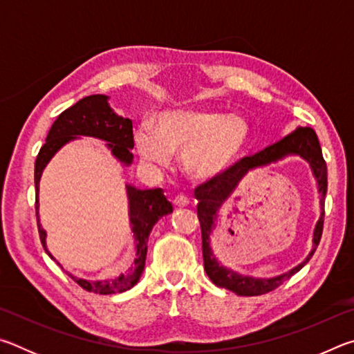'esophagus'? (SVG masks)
Returning a JSON list of instances; mask_svg holds the SVG:
<instances>
[{"label":"esophagus","mask_w":354,"mask_h":354,"mask_svg":"<svg viewBox=\"0 0 354 354\" xmlns=\"http://www.w3.org/2000/svg\"><path fill=\"white\" fill-rule=\"evenodd\" d=\"M173 205H175V207H185L189 205V198L184 195H178L173 198Z\"/></svg>","instance_id":"esophagus-1"}]
</instances>
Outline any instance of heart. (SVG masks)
I'll list each match as a JSON object with an SVG mask.
<instances>
[{
  "mask_svg": "<svg viewBox=\"0 0 354 354\" xmlns=\"http://www.w3.org/2000/svg\"><path fill=\"white\" fill-rule=\"evenodd\" d=\"M248 142V127L237 115L207 109H175L156 117L151 128L136 131L137 153L147 164L167 165L181 151L190 178L212 179L236 162Z\"/></svg>",
  "mask_w": 354,
  "mask_h": 354,
  "instance_id": "heart-1",
  "label": "heart"
}]
</instances>
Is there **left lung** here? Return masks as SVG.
Segmentation results:
<instances>
[{"mask_svg": "<svg viewBox=\"0 0 354 354\" xmlns=\"http://www.w3.org/2000/svg\"><path fill=\"white\" fill-rule=\"evenodd\" d=\"M289 153H298L305 160H308L313 169L315 176L317 179L321 194V218L315 228V239H313V250L308 257L299 266L292 269L290 272L274 279H253L243 277L234 271H230L220 266L214 259L210 248V234L216 219L218 209L221 205L230 196L232 191L241 180L246 173L257 166L268 165L272 162L285 157ZM328 190V170L326 162L323 159L322 148L317 134L313 128H297L293 133L286 136L284 139L273 143V145L263 148L262 151L253 156L242 158L239 162L230 167L220 176L209 179V181L200 184L195 189V198L198 200L196 206V214H198L200 226H201V239H203V261H205V270L207 277L211 278L212 283L218 287H223L231 292L237 293L241 297H257L263 295L277 289L286 279H289L293 273L301 270L306 266L310 257L315 253V248L319 247L323 231V218H325V195Z\"/></svg>", "mask_w": 354, "mask_h": 354, "instance_id": "left-lung-1", "label": "left lung"}]
</instances>
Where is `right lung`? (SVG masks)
<instances>
[{
    "label": "right lung",
    "mask_w": 354,
    "mask_h": 354,
    "mask_svg": "<svg viewBox=\"0 0 354 354\" xmlns=\"http://www.w3.org/2000/svg\"><path fill=\"white\" fill-rule=\"evenodd\" d=\"M77 136L97 137L107 142L112 154L123 162L129 165L133 162L134 136H133V122L129 118H123L113 112L107 104L106 95H91L77 101L68 109H65L61 115L53 123L50 133L46 136V142L40 148L35 159L34 169V183H35V214L39 221V183L41 171L50 162V159L61 149L65 143L76 139ZM128 200H129V221L134 232L136 241V259L127 272L118 274L113 279L104 281H86L70 274L71 279L76 281L82 289L88 292L100 293V295H111V293H120L131 289L140 279V274L145 268L147 259V242L153 226L158 223L159 218L173 212V206L167 201L162 189L139 190L133 185H127ZM39 226L40 242L44 245L46 254L55 259L46 248V232Z\"/></svg>",
    "instance_id": "add662e5"
}]
</instances>
